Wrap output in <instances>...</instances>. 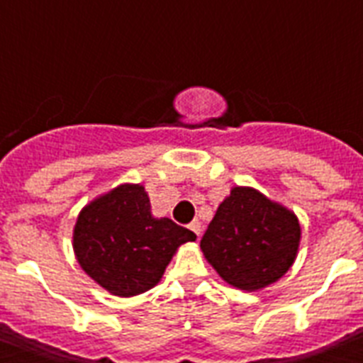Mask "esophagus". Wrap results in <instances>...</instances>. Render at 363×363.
<instances>
[{"label": "esophagus", "instance_id": "1", "mask_svg": "<svg viewBox=\"0 0 363 363\" xmlns=\"http://www.w3.org/2000/svg\"><path fill=\"white\" fill-rule=\"evenodd\" d=\"M189 229L192 230V233L196 234L198 238H200V234H201V223L198 220H194L192 223H189Z\"/></svg>", "mask_w": 363, "mask_h": 363}]
</instances>
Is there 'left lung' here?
<instances>
[{
    "label": "left lung",
    "mask_w": 363,
    "mask_h": 363,
    "mask_svg": "<svg viewBox=\"0 0 363 363\" xmlns=\"http://www.w3.org/2000/svg\"><path fill=\"white\" fill-rule=\"evenodd\" d=\"M298 245V218L251 187L230 191L200 242L218 274L243 291L262 289L284 277Z\"/></svg>",
    "instance_id": "left-lung-1"
}]
</instances>
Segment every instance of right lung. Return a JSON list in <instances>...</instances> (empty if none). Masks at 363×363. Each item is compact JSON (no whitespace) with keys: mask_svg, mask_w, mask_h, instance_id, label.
I'll list each match as a JSON object with an SVG mask.
<instances>
[{"mask_svg":"<svg viewBox=\"0 0 363 363\" xmlns=\"http://www.w3.org/2000/svg\"><path fill=\"white\" fill-rule=\"evenodd\" d=\"M196 234L169 218H152L142 185H120L89 203L74 227V252L83 271L116 296L158 284L172 255Z\"/></svg>","mask_w":363,"mask_h":363,"instance_id":"obj_1","label":"right lung"}]
</instances>
